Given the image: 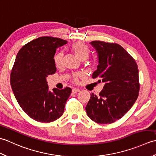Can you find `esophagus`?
Masks as SVG:
<instances>
[{
    "label": "esophagus",
    "mask_w": 156,
    "mask_h": 156,
    "mask_svg": "<svg viewBox=\"0 0 156 156\" xmlns=\"http://www.w3.org/2000/svg\"><path fill=\"white\" fill-rule=\"evenodd\" d=\"M80 90L78 88H74L72 89V92H74V93H77V92H80Z\"/></svg>",
    "instance_id": "obj_1"
}]
</instances>
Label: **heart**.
Masks as SVG:
<instances>
[{
  "instance_id": "b5f03b06",
  "label": "heart",
  "mask_w": 156,
  "mask_h": 156,
  "mask_svg": "<svg viewBox=\"0 0 156 156\" xmlns=\"http://www.w3.org/2000/svg\"><path fill=\"white\" fill-rule=\"evenodd\" d=\"M71 49L72 51L74 53L76 57L80 59H87L89 55V49L88 47L84 43L82 42H76L72 45ZM63 59V54L62 52H59L56 54L54 57V63L57 67H59L62 65ZM79 75L74 76V80H77Z\"/></svg>"
}]
</instances>
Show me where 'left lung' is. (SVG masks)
Returning <instances> with one entry per match:
<instances>
[{"label":"left lung","instance_id":"8db88e82","mask_svg":"<svg viewBox=\"0 0 156 156\" xmlns=\"http://www.w3.org/2000/svg\"><path fill=\"white\" fill-rule=\"evenodd\" d=\"M98 56L97 69L92 78L105 83L99 96L90 94L86 107L87 115L101 124L122 118L136 101L140 91L139 70L135 59L120 45L93 41Z\"/></svg>","mask_w":156,"mask_h":156}]
</instances>
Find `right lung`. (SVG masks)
Here are the masks:
<instances>
[{"mask_svg": "<svg viewBox=\"0 0 156 156\" xmlns=\"http://www.w3.org/2000/svg\"><path fill=\"white\" fill-rule=\"evenodd\" d=\"M67 41L41 37L23 46L16 56L11 74L13 93L20 107L31 119L49 122L64 113L66 102L72 89L49 90L46 78L56 72L54 55L56 49Z\"/></svg>", "mask_w": 156, "mask_h": 156, "instance_id": "right-lung-1", "label": "right lung"}]
</instances>
